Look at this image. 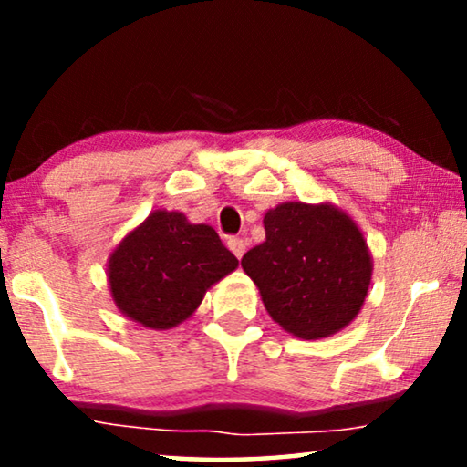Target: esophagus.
Instances as JSON below:
<instances>
[{
  "mask_svg": "<svg viewBox=\"0 0 467 467\" xmlns=\"http://www.w3.org/2000/svg\"><path fill=\"white\" fill-rule=\"evenodd\" d=\"M227 246H229V251H232L238 259H242V254L246 253V242L242 238H229Z\"/></svg>",
  "mask_w": 467,
  "mask_h": 467,
  "instance_id": "34e87169",
  "label": "esophagus"
}]
</instances>
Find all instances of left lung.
<instances>
[{
  "instance_id": "left-lung-1",
  "label": "left lung",
  "mask_w": 467,
  "mask_h": 467,
  "mask_svg": "<svg viewBox=\"0 0 467 467\" xmlns=\"http://www.w3.org/2000/svg\"><path fill=\"white\" fill-rule=\"evenodd\" d=\"M265 240L242 257L267 315L302 340L334 336L359 315L374 261L357 223L329 202H283Z\"/></svg>"
}]
</instances>
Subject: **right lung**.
Wrapping results in <instances>:
<instances>
[{
  "label": "right lung",
  "mask_w": 467,
  "mask_h": 467,
  "mask_svg": "<svg viewBox=\"0 0 467 467\" xmlns=\"http://www.w3.org/2000/svg\"><path fill=\"white\" fill-rule=\"evenodd\" d=\"M238 267L210 225L178 210H152L108 257V286L120 315L171 329L200 308L210 286Z\"/></svg>",
  "instance_id": "obj_1"
}]
</instances>
